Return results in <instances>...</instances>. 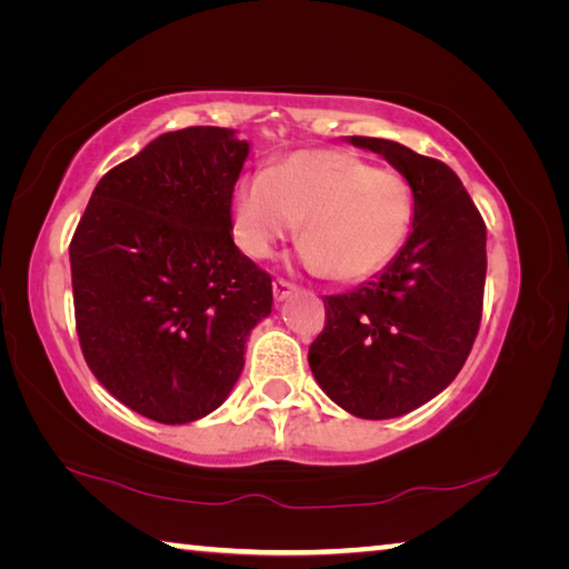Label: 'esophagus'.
I'll use <instances>...</instances> for the list:
<instances>
[{
	"label": "esophagus",
	"instance_id": "34e87169",
	"mask_svg": "<svg viewBox=\"0 0 569 569\" xmlns=\"http://www.w3.org/2000/svg\"><path fill=\"white\" fill-rule=\"evenodd\" d=\"M291 293H296V286L291 281H286V278H276V281H273L276 301H286V298Z\"/></svg>",
	"mask_w": 569,
	"mask_h": 569
}]
</instances>
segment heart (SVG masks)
Listing matches in <instances>:
<instances>
[{
	"mask_svg": "<svg viewBox=\"0 0 569 569\" xmlns=\"http://www.w3.org/2000/svg\"><path fill=\"white\" fill-rule=\"evenodd\" d=\"M301 220V261L341 283L387 268L413 220V188L393 168L349 150H298L238 180L230 228L246 256L271 258Z\"/></svg>",
	"mask_w": 569,
	"mask_h": 569,
	"instance_id": "b5f03b06",
	"label": "heart"
}]
</instances>
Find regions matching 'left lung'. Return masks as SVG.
Instances as JSON below:
<instances>
[{
    "label": "left lung",
    "mask_w": 569,
    "mask_h": 569,
    "mask_svg": "<svg viewBox=\"0 0 569 569\" xmlns=\"http://www.w3.org/2000/svg\"><path fill=\"white\" fill-rule=\"evenodd\" d=\"M379 152L413 188L407 243L349 293L326 296V326L308 363L329 399L353 417L391 419L445 391L477 339L485 301L487 228L457 172L381 138Z\"/></svg>",
    "instance_id": "1"
}]
</instances>
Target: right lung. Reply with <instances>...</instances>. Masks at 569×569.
<instances>
[{"label": "right lung", "mask_w": 569, "mask_h": 569, "mask_svg": "<svg viewBox=\"0 0 569 569\" xmlns=\"http://www.w3.org/2000/svg\"><path fill=\"white\" fill-rule=\"evenodd\" d=\"M248 142L166 132L104 172L70 243L74 323L90 371L160 423L216 411L271 313V276L233 243L230 196Z\"/></svg>", "instance_id": "right-lung-1"}]
</instances>
